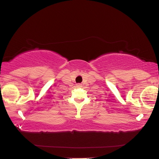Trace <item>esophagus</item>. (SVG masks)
<instances>
[{
	"label": "esophagus",
	"mask_w": 159,
	"mask_h": 159,
	"mask_svg": "<svg viewBox=\"0 0 159 159\" xmlns=\"http://www.w3.org/2000/svg\"><path fill=\"white\" fill-rule=\"evenodd\" d=\"M76 85L78 86V87H82V84H80V83H78Z\"/></svg>",
	"instance_id": "esophagus-1"
}]
</instances>
